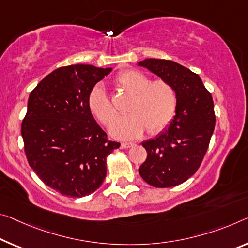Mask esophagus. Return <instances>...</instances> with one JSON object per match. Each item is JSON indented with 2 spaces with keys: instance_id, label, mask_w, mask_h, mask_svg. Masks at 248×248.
<instances>
[{
  "instance_id": "1",
  "label": "esophagus",
  "mask_w": 248,
  "mask_h": 248,
  "mask_svg": "<svg viewBox=\"0 0 248 248\" xmlns=\"http://www.w3.org/2000/svg\"><path fill=\"white\" fill-rule=\"evenodd\" d=\"M133 145H135V143H133V142H123V143H121V148L129 149V148L133 147Z\"/></svg>"
}]
</instances>
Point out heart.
Here are the masks:
<instances>
[{
  "instance_id": "obj_1",
  "label": "heart",
  "mask_w": 248,
  "mask_h": 248,
  "mask_svg": "<svg viewBox=\"0 0 248 248\" xmlns=\"http://www.w3.org/2000/svg\"><path fill=\"white\" fill-rule=\"evenodd\" d=\"M117 85L132 95L127 111L130 115L119 117L110 124L113 138L130 140L138 138L147 128L150 133H158L171 123L176 110L174 88L164 80L150 81L138 70H124L116 78ZM89 111L101 123L107 124L116 116V110L101 85L92 89L87 98Z\"/></svg>"
}]
</instances>
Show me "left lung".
Instances as JSON below:
<instances>
[{"label":"left lung","mask_w":248,"mask_h":248,"mask_svg":"<svg viewBox=\"0 0 248 248\" xmlns=\"http://www.w3.org/2000/svg\"><path fill=\"white\" fill-rule=\"evenodd\" d=\"M174 88L175 116L155 139L145 140L147 159L139 168L145 182L155 187L179 186L193 175L205 155L215 127L214 104L198 74L173 61L138 62Z\"/></svg>","instance_id":"obj_1"}]
</instances>
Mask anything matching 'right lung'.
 <instances>
[{
    "instance_id": "obj_1",
    "label": "right lung",
    "mask_w": 248,
    "mask_h": 248,
    "mask_svg": "<svg viewBox=\"0 0 248 248\" xmlns=\"http://www.w3.org/2000/svg\"><path fill=\"white\" fill-rule=\"evenodd\" d=\"M112 68L70 65L55 69L30 93L22 137L30 167L46 186L72 198L103 184L107 156L120 143L107 139L87 98Z\"/></svg>"
}]
</instances>
